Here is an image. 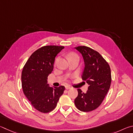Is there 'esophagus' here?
Masks as SVG:
<instances>
[{"label": "esophagus", "mask_w": 133, "mask_h": 133, "mask_svg": "<svg viewBox=\"0 0 133 133\" xmlns=\"http://www.w3.org/2000/svg\"><path fill=\"white\" fill-rule=\"evenodd\" d=\"M71 87H69V86H68V85L65 86V89H71Z\"/></svg>", "instance_id": "obj_1"}]
</instances>
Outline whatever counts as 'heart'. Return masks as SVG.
<instances>
[{
  "label": "heart",
  "instance_id": "b5f03b06",
  "mask_svg": "<svg viewBox=\"0 0 133 133\" xmlns=\"http://www.w3.org/2000/svg\"><path fill=\"white\" fill-rule=\"evenodd\" d=\"M75 56H77V55H76L75 53H74V52H71V53H70V54H69L68 57V58H71V57H75ZM58 58H57V59H56V61H55V62H57V61H58Z\"/></svg>",
  "mask_w": 133,
  "mask_h": 133
}]
</instances>
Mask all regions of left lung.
<instances>
[{"label": "left lung", "instance_id": "obj_1", "mask_svg": "<svg viewBox=\"0 0 133 133\" xmlns=\"http://www.w3.org/2000/svg\"><path fill=\"white\" fill-rule=\"evenodd\" d=\"M75 48L83 58L85 68L82 78L89 87L86 93L78 89L74 103L79 110L88 112L98 108L108 94L111 82V70L108 63L97 51L87 46Z\"/></svg>", "mask_w": 133, "mask_h": 133}]
</instances>
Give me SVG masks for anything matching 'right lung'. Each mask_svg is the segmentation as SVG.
<instances>
[{
	"mask_svg": "<svg viewBox=\"0 0 133 133\" xmlns=\"http://www.w3.org/2000/svg\"><path fill=\"white\" fill-rule=\"evenodd\" d=\"M64 48V46L57 45L42 46L32 54L23 67V92L31 105L41 113L53 110L65 90L64 86L52 88L47 83L55 57Z\"/></svg>",
	"mask_w": 133,
	"mask_h": 133,
	"instance_id": "right-lung-1",
	"label": "right lung"
}]
</instances>
